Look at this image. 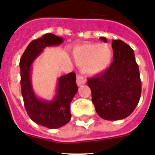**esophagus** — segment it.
Masks as SVG:
<instances>
[{
	"instance_id": "34e87169",
	"label": "esophagus",
	"mask_w": 155,
	"mask_h": 155,
	"mask_svg": "<svg viewBox=\"0 0 155 155\" xmlns=\"http://www.w3.org/2000/svg\"><path fill=\"white\" fill-rule=\"evenodd\" d=\"M86 83V80L83 75H77V78H76V84L78 86H81Z\"/></svg>"
}]
</instances>
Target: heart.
Returning a JSON list of instances; mask_svg holds the SVG:
<instances>
[{
	"instance_id": "1",
	"label": "heart",
	"mask_w": 155,
	"mask_h": 155,
	"mask_svg": "<svg viewBox=\"0 0 155 155\" xmlns=\"http://www.w3.org/2000/svg\"><path fill=\"white\" fill-rule=\"evenodd\" d=\"M72 56L76 64L85 66L87 73L95 75L110 67L113 60V50L107 44L85 43L76 46Z\"/></svg>"
}]
</instances>
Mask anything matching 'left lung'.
I'll return each mask as SVG.
<instances>
[{
    "mask_svg": "<svg viewBox=\"0 0 155 155\" xmlns=\"http://www.w3.org/2000/svg\"><path fill=\"white\" fill-rule=\"evenodd\" d=\"M100 39L107 41L106 38ZM114 61L104 72L88 79L97 114L107 120L128 117L139 103L141 80L133 49L121 40H113Z\"/></svg>",
    "mask_w": 155,
    "mask_h": 155,
    "instance_id": "obj_1",
    "label": "left lung"
}]
</instances>
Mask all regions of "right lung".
<instances>
[{
    "instance_id": "add662e5",
    "label": "right lung",
    "mask_w": 155,
    "mask_h": 155,
    "mask_svg": "<svg viewBox=\"0 0 155 155\" xmlns=\"http://www.w3.org/2000/svg\"><path fill=\"white\" fill-rule=\"evenodd\" d=\"M62 42V38L53 34H45L27 45L19 61L21 92L26 111L36 124L50 129L61 128L71 120L70 104L78 91L75 74L71 72L61 76L55 96L53 100L47 101L38 97L34 91L31 66L45 47L59 45Z\"/></svg>"
}]
</instances>
